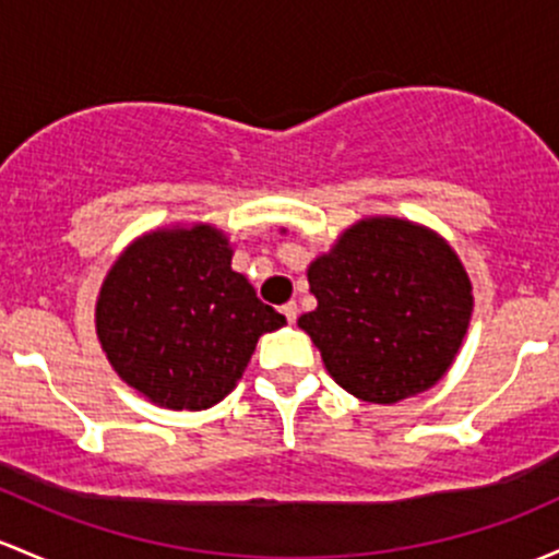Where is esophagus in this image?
Masks as SVG:
<instances>
[{
  "label": "esophagus",
  "instance_id": "34e87169",
  "mask_svg": "<svg viewBox=\"0 0 559 559\" xmlns=\"http://www.w3.org/2000/svg\"><path fill=\"white\" fill-rule=\"evenodd\" d=\"M281 312H284V316H286V321H289V323H294V321H297V302H286L284 305V308H281Z\"/></svg>",
  "mask_w": 559,
  "mask_h": 559
}]
</instances>
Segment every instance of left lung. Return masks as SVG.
I'll return each instance as SVG.
<instances>
[{"label": "left lung", "mask_w": 559, "mask_h": 559, "mask_svg": "<svg viewBox=\"0 0 559 559\" xmlns=\"http://www.w3.org/2000/svg\"><path fill=\"white\" fill-rule=\"evenodd\" d=\"M318 308L299 329L340 388L397 403L449 371L467 334L472 286L443 238L406 219H364L308 270Z\"/></svg>", "instance_id": "left-lung-1"}]
</instances>
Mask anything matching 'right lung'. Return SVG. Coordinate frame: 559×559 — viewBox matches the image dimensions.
I'll return each mask as SVG.
<instances>
[{"label": "right lung", "mask_w": 559, "mask_h": 559, "mask_svg": "<svg viewBox=\"0 0 559 559\" xmlns=\"http://www.w3.org/2000/svg\"><path fill=\"white\" fill-rule=\"evenodd\" d=\"M228 238L210 225L138 238L97 299L110 366L158 406L201 411L223 401L257 340L286 323L230 267Z\"/></svg>", "instance_id": "1"}]
</instances>
